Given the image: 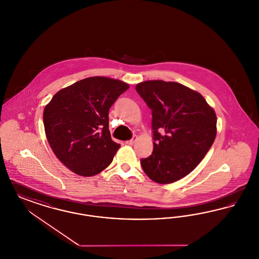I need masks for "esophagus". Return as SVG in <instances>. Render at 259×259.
I'll list each match as a JSON object with an SVG mask.
<instances>
[{
	"instance_id": "1",
	"label": "esophagus",
	"mask_w": 259,
	"mask_h": 259,
	"mask_svg": "<svg viewBox=\"0 0 259 259\" xmlns=\"http://www.w3.org/2000/svg\"><path fill=\"white\" fill-rule=\"evenodd\" d=\"M136 141H137V136H133L131 140H129V141H127V142H126V144H127V145H129V146H132V145H134V144H135Z\"/></svg>"
}]
</instances>
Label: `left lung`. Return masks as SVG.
I'll list each match as a JSON object with an SVG mask.
<instances>
[{
	"label": "left lung",
	"instance_id": "8db88e82",
	"mask_svg": "<svg viewBox=\"0 0 259 259\" xmlns=\"http://www.w3.org/2000/svg\"><path fill=\"white\" fill-rule=\"evenodd\" d=\"M151 110L153 150L141 165L155 183L172 184L193 171L217 135V115L205 98L178 82L148 80L136 85Z\"/></svg>",
	"mask_w": 259,
	"mask_h": 259
}]
</instances>
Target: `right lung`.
Listing matches in <instances>:
<instances>
[{"mask_svg": "<svg viewBox=\"0 0 259 259\" xmlns=\"http://www.w3.org/2000/svg\"><path fill=\"white\" fill-rule=\"evenodd\" d=\"M129 85L92 76L58 91L44 111L50 148L74 174L95 176L113 159L119 145L111 140L109 111Z\"/></svg>", "mask_w": 259, "mask_h": 259, "instance_id": "add662e5", "label": "right lung"}]
</instances>
